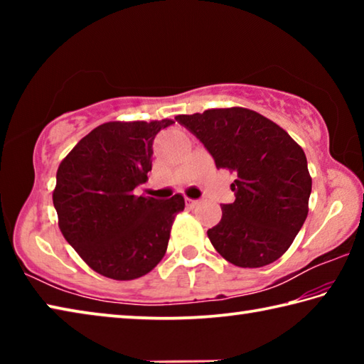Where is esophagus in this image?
Wrapping results in <instances>:
<instances>
[{
  "mask_svg": "<svg viewBox=\"0 0 364 364\" xmlns=\"http://www.w3.org/2000/svg\"><path fill=\"white\" fill-rule=\"evenodd\" d=\"M197 204H199V200H194V199H189V197H186V205H188V207L193 208V207H196Z\"/></svg>",
  "mask_w": 364,
  "mask_h": 364,
  "instance_id": "1",
  "label": "esophagus"
}]
</instances>
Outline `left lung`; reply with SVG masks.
I'll list each match as a JSON object with an SVG mask.
<instances>
[{"label": "left lung", "instance_id": "obj_1", "mask_svg": "<svg viewBox=\"0 0 364 364\" xmlns=\"http://www.w3.org/2000/svg\"><path fill=\"white\" fill-rule=\"evenodd\" d=\"M207 147L217 168L236 173L232 204L207 231L218 254L241 268H260L291 247L308 215L311 176L301 147L286 130L245 107L178 115Z\"/></svg>", "mask_w": 364, "mask_h": 364}]
</instances>
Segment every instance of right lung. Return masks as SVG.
I'll use <instances>...</instances> for the list:
<instances>
[{
	"instance_id": "obj_1",
	"label": "right lung",
	"mask_w": 364,
	"mask_h": 364,
	"mask_svg": "<svg viewBox=\"0 0 364 364\" xmlns=\"http://www.w3.org/2000/svg\"><path fill=\"white\" fill-rule=\"evenodd\" d=\"M173 120L107 122L59 164L53 204L59 230L82 260L106 278L132 281L157 267L184 199L136 196L152 168L156 134Z\"/></svg>"
}]
</instances>
